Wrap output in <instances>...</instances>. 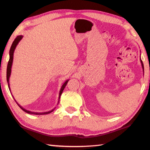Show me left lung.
<instances>
[{
    "label": "left lung",
    "instance_id": "left-lung-1",
    "mask_svg": "<svg viewBox=\"0 0 150 150\" xmlns=\"http://www.w3.org/2000/svg\"><path fill=\"white\" fill-rule=\"evenodd\" d=\"M140 62H141V64H142V69H143V71H144V64H143L142 60H141V58H140Z\"/></svg>",
    "mask_w": 150,
    "mask_h": 150
}]
</instances>
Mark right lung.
Masks as SVG:
<instances>
[{"mask_svg": "<svg viewBox=\"0 0 150 150\" xmlns=\"http://www.w3.org/2000/svg\"><path fill=\"white\" fill-rule=\"evenodd\" d=\"M23 38V36L22 35H19L16 38L15 40L13 42V43L12 44V46H11L10 47V52H9V54H10V59H9V61H8V66H7V70H6V80H7V82H8V87H9V89L10 91H11L10 90V83H9V79L10 77V75H11V69H12V63H13V53H14V51H15V49L16 46H18V44H19V41H20ZM69 80H67L65 82H64L63 86H61V88L60 89V91H59V101H58V103L59 104V99H60V97H61V95L62 94V93H63V90L64 89V87L67 86V84L68 83V81H69ZM14 100H15V98H14ZM15 101L16 102V103L18 104V105L20 107V108L23 110L24 112H25L27 114H34V115H46V114H50L51 112H52L53 110H55V108H54L53 109H52V110H50V111L48 112H31V111H29V110H25V108H23L21 106L19 105V104L17 103V101L15 100Z\"/></svg>", "mask_w": 150, "mask_h": 150, "instance_id": "right-lung-1", "label": "right lung"}]
</instances>
